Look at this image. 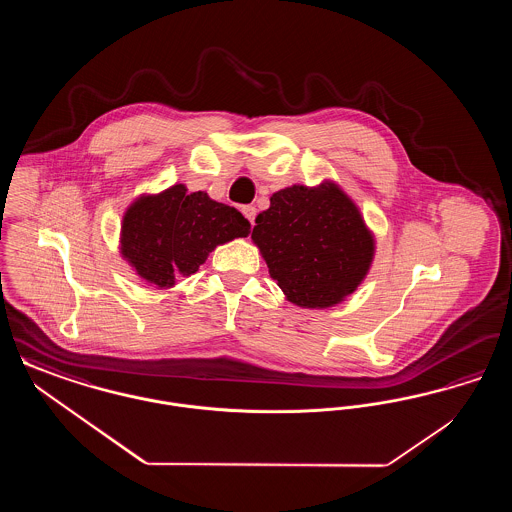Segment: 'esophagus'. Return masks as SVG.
I'll list each match as a JSON object with an SVG mask.
<instances>
[{"label": "esophagus", "mask_w": 512, "mask_h": 512, "mask_svg": "<svg viewBox=\"0 0 512 512\" xmlns=\"http://www.w3.org/2000/svg\"><path fill=\"white\" fill-rule=\"evenodd\" d=\"M244 215L251 224H255V217H257V209L253 205H245Z\"/></svg>", "instance_id": "esophagus-1"}]
</instances>
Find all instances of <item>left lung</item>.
Returning a JSON list of instances; mask_svg holds the SVG:
<instances>
[{"label": "left lung", "instance_id": "1", "mask_svg": "<svg viewBox=\"0 0 512 512\" xmlns=\"http://www.w3.org/2000/svg\"><path fill=\"white\" fill-rule=\"evenodd\" d=\"M270 278L303 309H328L355 292L370 270L376 242L340 184H293L270 197L251 232Z\"/></svg>", "mask_w": 512, "mask_h": 512}]
</instances>
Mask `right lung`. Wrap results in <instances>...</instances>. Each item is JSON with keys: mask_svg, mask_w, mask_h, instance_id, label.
Here are the masks:
<instances>
[{"mask_svg": "<svg viewBox=\"0 0 512 512\" xmlns=\"http://www.w3.org/2000/svg\"><path fill=\"white\" fill-rule=\"evenodd\" d=\"M251 224L240 211L174 184L142 194L124 211L121 255L155 288L167 290L178 276H192L217 245L247 238Z\"/></svg>", "mask_w": 512, "mask_h": 512, "instance_id": "right-lung-1", "label": "right lung"}]
</instances>
